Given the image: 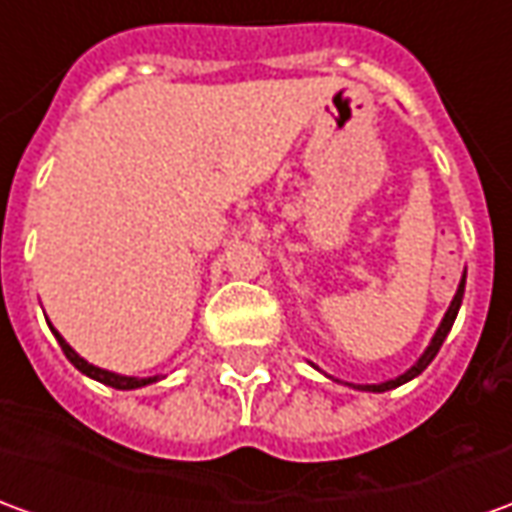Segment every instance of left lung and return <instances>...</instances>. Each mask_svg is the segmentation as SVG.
Returning <instances> with one entry per match:
<instances>
[{
  "mask_svg": "<svg viewBox=\"0 0 512 512\" xmlns=\"http://www.w3.org/2000/svg\"><path fill=\"white\" fill-rule=\"evenodd\" d=\"M463 291H466V274H463V280H460V285H457L455 299H452V305H449V310H446V316H443L441 327H438V330H435V335H432L430 346L424 349V355L418 357L416 363L407 368L402 377H396V380H388V382H380V385H355L357 391H374V393L391 391V388H399V385H405V382H410L413 377H418V374H421L424 368L430 366L432 360H435V355H438V349H441V343L446 341V335H449V330H452V324H455L457 310H460V302H463Z\"/></svg>",
  "mask_w": 512,
  "mask_h": 512,
  "instance_id": "obj_1",
  "label": "left lung"
}]
</instances>
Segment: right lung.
Instances as JSON below:
<instances>
[{
	"label": "right lung",
	"instance_id": "obj_1",
	"mask_svg": "<svg viewBox=\"0 0 512 512\" xmlns=\"http://www.w3.org/2000/svg\"><path fill=\"white\" fill-rule=\"evenodd\" d=\"M49 330L55 332L57 343H60V349H63V355L69 357L71 366L80 368L85 377H91V380L96 382H105V385H110V388H119V391H132V388H144V385H149V382H157L160 377H124V374H113V371H105V368L99 366H91L85 357H80L74 349H71L69 343L63 341V335L49 324Z\"/></svg>",
	"mask_w": 512,
	"mask_h": 512
}]
</instances>
